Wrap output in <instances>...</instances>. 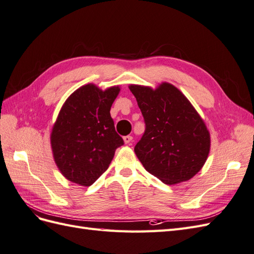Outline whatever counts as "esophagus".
Segmentation results:
<instances>
[{
  "instance_id": "esophagus-1",
  "label": "esophagus",
  "mask_w": 254,
  "mask_h": 254,
  "mask_svg": "<svg viewBox=\"0 0 254 254\" xmlns=\"http://www.w3.org/2000/svg\"><path fill=\"white\" fill-rule=\"evenodd\" d=\"M131 141H132V136H131V135H126V136H124V142H125V144H130V143H131Z\"/></svg>"
}]
</instances>
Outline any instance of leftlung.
Here are the masks:
<instances>
[{
  "instance_id": "left-lung-1",
  "label": "left lung",
  "mask_w": 254,
  "mask_h": 254,
  "mask_svg": "<svg viewBox=\"0 0 254 254\" xmlns=\"http://www.w3.org/2000/svg\"><path fill=\"white\" fill-rule=\"evenodd\" d=\"M145 122L134 151L144 168L165 184L188 181L201 170L211 139L189 99L171 83L156 89L130 84Z\"/></svg>"
}]
</instances>
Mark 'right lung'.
Returning <instances> with one entry per match:
<instances>
[{"label":"right lung","mask_w":254,"mask_h":254,"mask_svg":"<svg viewBox=\"0 0 254 254\" xmlns=\"http://www.w3.org/2000/svg\"><path fill=\"white\" fill-rule=\"evenodd\" d=\"M120 87L103 91L86 84L68 96L51 133L54 160L67 180L90 187L124 144L114 128L111 106Z\"/></svg>","instance_id":"right-lung-1"}]
</instances>
